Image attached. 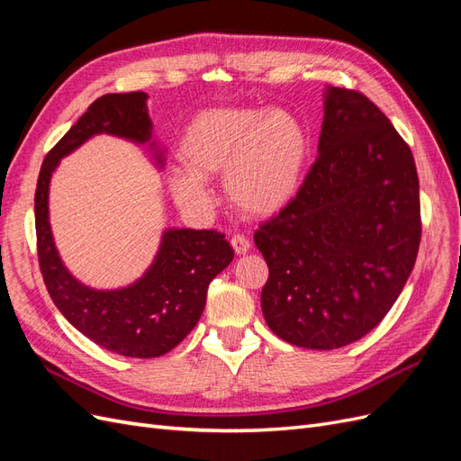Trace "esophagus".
<instances>
[{"instance_id":"34e87169","label":"esophagus","mask_w":461,"mask_h":461,"mask_svg":"<svg viewBox=\"0 0 461 461\" xmlns=\"http://www.w3.org/2000/svg\"><path fill=\"white\" fill-rule=\"evenodd\" d=\"M230 244H232V248H234V252H236V256H244L248 249H249V240L246 239L244 234H234L232 239H230Z\"/></svg>"}]
</instances>
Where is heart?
Wrapping results in <instances>:
<instances>
[{"label": "heart", "mask_w": 461, "mask_h": 461, "mask_svg": "<svg viewBox=\"0 0 461 461\" xmlns=\"http://www.w3.org/2000/svg\"><path fill=\"white\" fill-rule=\"evenodd\" d=\"M312 138L283 109L213 107L190 121L178 144L183 171L169 176L175 200L209 205L205 180L225 173L230 203L249 217H273L298 196L308 173Z\"/></svg>", "instance_id": "1"}]
</instances>
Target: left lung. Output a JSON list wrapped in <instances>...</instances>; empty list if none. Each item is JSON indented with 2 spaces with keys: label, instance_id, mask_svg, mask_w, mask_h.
Wrapping results in <instances>:
<instances>
[{
  "label": "left lung",
  "instance_id": "obj_1",
  "mask_svg": "<svg viewBox=\"0 0 461 461\" xmlns=\"http://www.w3.org/2000/svg\"><path fill=\"white\" fill-rule=\"evenodd\" d=\"M317 153L298 196L254 242L269 267V329L334 350L379 325L408 281L421 240L420 178L410 146L356 90H325Z\"/></svg>",
  "mask_w": 461,
  "mask_h": 461
}]
</instances>
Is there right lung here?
<instances>
[{
  "mask_svg": "<svg viewBox=\"0 0 461 461\" xmlns=\"http://www.w3.org/2000/svg\"><path fill=\"white\" fill-rule=\"evenodd\" d=\"M148 94H105L88 107L41 163L36 196L40 271L53 303L85 337L127 357H158L171 352L196 327L207 286L232 261L234 252L217 230L167 229L148 271L117 290H95L68 273L50 227V180L59 161L95 134L148 144L163 165V149L151 142Z\"/></svg>",
  "mask_w": 461,
  "mask_h": 461,
  "instance_id": "add662e5",
  "label": "right lung"
}]
</instances>
